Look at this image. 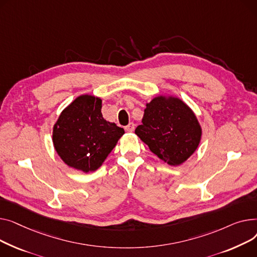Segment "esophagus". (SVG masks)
I'll return each instance as SVG.
<instances>
[{
	"label": "esophagus",
	"instance_id": "obj_1",
	"mask_svg": "<svg viewBox=\"0 0 257 257\" xmlns=\"http://www.w3.org/2000/svg\"><path fill=\"white\" fill-rule=\"evenodd\" d=\"M134 130H135V124H134L133 122H130V123L125 126V131H126L127 133H132V132H134Z\"/></svg>",
	"mask_w": 257,
	"mask_h": 257
}]
</instances>
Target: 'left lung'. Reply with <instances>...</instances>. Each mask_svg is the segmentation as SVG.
I'll use <instances>...</instances> for the list:
<instances>
[{
  "instance_id": "8db88e82",
  "label": "left lung",
  "mask_w": 257,
  "mask_h": 257,
  "mask_svg": "<svg viewBox=\"0 0 257 257\" xmlns=\"http://www.w3.org/2000/svg\"><path fill=\"white\" fill-rule=\"evenodd\" d=\"M141 122L135 134L170 166L185 163L200 144L202 128L198 118L177 96L158 95L146 102Z\"/></svg>"
}]
</instances>
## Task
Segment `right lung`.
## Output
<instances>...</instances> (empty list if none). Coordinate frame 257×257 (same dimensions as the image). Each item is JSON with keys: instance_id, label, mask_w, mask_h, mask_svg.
<instances>
[{"instance_id": "1", "label": "right lung", "mask_w": 257, "mask_h": 257, "mask_svg": "<svg viewBox=\"0 0 257 257\" xmlns=\"http://www.w3.org/2000/svg\"><path fill=\"white\" fill-rule=\"evenodd\" d=\"M123 134L122 127L102 117L100 97L83 94L59 115L52 140L67 166L89 173L100 167Z\"/></svg>"}]
</instances>
